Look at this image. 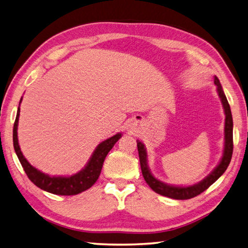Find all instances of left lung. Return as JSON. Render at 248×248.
I'll list each match as a JSON object with an SVG mask.
<instances>
[{
  "instance_id": "left-lung-1",
  "label": "left lung",
  "mask_w": 248,
  "mask_h": 248,
  "mask_svg": "<svg viewBox=\"0 0 248 248\" xmlns=\"http://www.w3.org/2000/svg\"><path fill=\"white\" fill-rule=\"evenodd\" d=\"M214 84L217 87V93L218 96L222 100V104L225 110V147H224V155L222 160H220L219 164L217 166V168L210 173V175L204 178L202 181H200L197 184H194L191 186H168V184L163 183L157 180L149 170L148 164H147V152L144 147V144L141 141L138 140V150H139V156H140V168L141 172H143V177L147 184L154 189V191L157 194L162 195V196H166L173 199H189L193 198L197 195L202 194L210 186L217 180V179L223 175L225 170H227L229 163L231 161V156H232V151H233V134H232V129H233V123H232V115H231V109L230 105L227 101V98H226L225 93L223 92L222 85H220L219 80L217 77H214Z\"/></svg>"
}]
</instances>
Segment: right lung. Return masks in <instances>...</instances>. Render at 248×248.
Here are the masks:
<instances>
[{
  "label": "right lung",
  "mask_w": 248,
  "mask_h": 248,
  "mask_svg": "<svg viewBox=\"0 0 248 248\" xmlns=\"http://www.w3.org/2000/svg\"><path fill=\"white\" fill-rule=\"evenodd\" d=\"M19 115L20 104L18 108L17 117H16L15 120L13 131V140L16 155H17L21 165H22L23 170L26 175H28L30 180L39 188L55 195L70 196V195L80 194L84 191H86L89 187H92L100 176L105 156L108 155L109 150L113 148L116 141L121 138V133H117L116 135L112 136V138L105 140L101 144H99L96 150L93 151L91 160L87 163L85 168H83L81 171H78L76 175L70 177H50L49 175H46V173L41 172L40 170H37L35 167L31 166L28 162V160L23 156L22 152H21L17 135Z\"/></svg>",
  "instance_id": "add662e5"
}]
</instances>
